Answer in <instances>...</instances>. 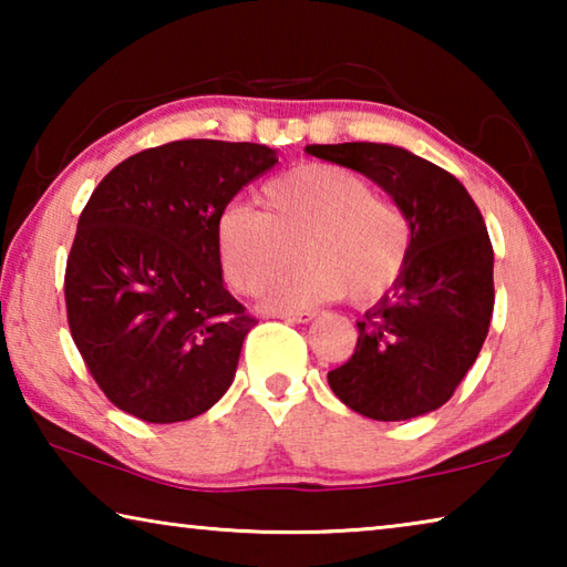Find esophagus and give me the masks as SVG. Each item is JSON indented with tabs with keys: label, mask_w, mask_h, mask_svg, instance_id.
<instances>
[{
	"label": "esophagus",
	"mask_w": 567,
	"mask_h": 567,
	"mask_svg": "<svg viewBox=\"0 0 567 567\" xmlns=\"http://www.w3.org/2000/svg\"><path fill=\"white\" fill-rule=\"evenodd\" d=\"M275 318L287 320V322H310L315 318V312L302 310V312H275Z\"/></svg>",
	"instance_id": "obj_1"
}]
</instances>
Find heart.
<instances>
[{
	"instance_id": "1",
	"label": "heart",
	"mask_w": 567,
	"mask_h": 567,
	"mask_svg": "<svg viewBox=\"0 0 567 567\" xmlns=\"http://www.w3.org/2000/svg\"><path fill=\"white\" fill-rule=\"evenodd\" d=\"M260 209L229 205L217 219V252L227 282L272 307H307L350 295L375 305L395 290L412 252V223L395 199L375 195L360 172L305 162L267 179Z\"/></svg>"
}]
</instances>
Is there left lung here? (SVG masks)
<instances>
[{"mask_svg":"<svg viewBox=\"0 0 567 567\" xmlns=\"http://www.w3.org/2000/svg\"><path fill=\"white\" fill-rule=\"evenodd\" d=\"M307 152L378 182L412 223L408 270L358 322L352 358L328 372L330 388L372 420L433 412L453 398L491 330L493 245L483 215L450 172L402 147L342 142Z\"/></svg>","mask_w":567,"mask_h":567,"instance_id":"8db88e82","label":"left lung"}]
</instances>
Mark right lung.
<instances>
[{
	"label": "right lung",
	"mask_w": 567,
	"mask_h": 567,
	"mask_svg": "<svg viewBox=\"0 0 567 567\" xmlns=\"http://www.w3.org/2000/svg\"><path fill=\"white\" fill-rule=\"evenodd\" d=\"M252 142L177 140L120 162L84 205L66 257L72 340L114 408L167 425L233 385L257 320L223 285L217 219L275 167Z\"/></svg>",
	"instance_id": "right-lung-1"
}]
</instances>
